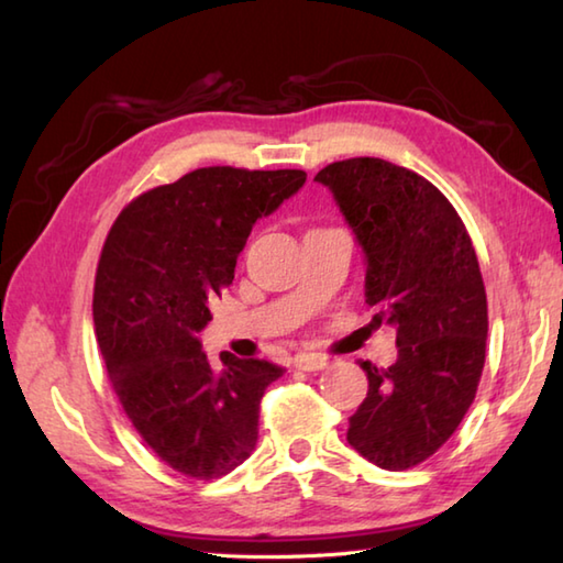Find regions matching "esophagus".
Masks as SVG:
<instances>
[{
    "label": "esophagus",
    "mask_w": 563,
    "mask_h": 563,
    "mask_svg": "<svg viewBox=\"0 0 563 563\" xmlns=\"http://www.w3.org/2000/svg\"><path fill=\"white\" fill-rule=\"evenodd\" d=\"M295 367L305 369V373H317V369L329 367V357L317 353H300L295 357Z\"/></svg>",
    "instance_id": "esophagus-1"
}]
</instances>
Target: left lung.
Instances as JSON below:
<instances>
[{"label": "left lung", "mask_w": 563, "mask_h": 563, "mask_svg": "<svg viewBox=\"0 0 563 563\" xmlns=\"http://www.w3.org/2000/svg\"><path fill=\"white\" fill-rule=\"evenodd\" d=\"M314 181L353 227L373 327L397 331L399 349L387 369L361 363L369 387L345 438L382 470H411L445 445L479 387L488 307L476 251L452 202L404 166L353 157Z\"/></svg>", "instance_id": "8db88e82"}]
</instances>
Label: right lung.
Segmentation results:
<instances>
[{"instance_id":"right-lung-1","label":"right lung","mask_w":563,"mask_h":563,"mask_svg":"<svg viewBox=\"0 0 563 563\" xmlns=\"http://www.w3.org/2000/svg\"><path fill=\"white\" fill-rule=\"evenodd\" d=\"M300 169L206 166L137 196L118 214L93 283V331L118 401L154 454L194 479H218L258 440L268 361L222 353L198 333L234 280L251 227L302 188Z\"/></svg>"}]
</instances>
